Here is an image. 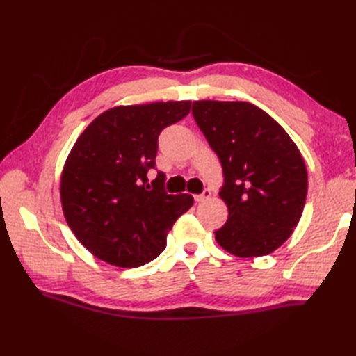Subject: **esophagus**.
<instances>
[{
  "label": "esophagus",
  "instance_id": "34e87169",
  "mask_svg": "<svg viewBox=\"0 0 356 356\" xmlns=\"http://www.w3.org/2000/svg\"><path fill=\"white\" fill-rule=\"evenodd\" d=\"M211 197V190H203V193L202 194H197V195H194V199H195V202H205V200H208Z\"/></svg>",
  "mask_w": 356,
  "mask_h": 356
}]
</instances>
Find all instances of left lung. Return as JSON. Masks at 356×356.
<instances>
[{
    "instance_id": "1",
    "label": "left lung",
    "mask_w": 356,
    "mask_h": 356,
    "mask_svg": "<svg viewBox=\"0 0 356 356\" xmlns=\"http://www.w3.org/2000/svg\"><path fill=\"white\" fill-rule=\"evenodd\" d=\"M193 116L220 159L222 200L228 220L216 231L237 257L274 252L292 236L303 214L307 170L283 127L249 102L195 101Z\"/></svg>"
}]
</instances>
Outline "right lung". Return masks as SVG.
<instances>
[{
	"label": "right lung",
	"instance_id": "right-lung-1",
	"mask_svg": "<svg viewBox=\"0 0 356 356\" xmlns=\"http://www.w3.org/2000/svg\"><path fill=\"white\" fill-rule=\"evenodd\" d=\"M191 101L119 105L97 116L74 142L61 176L65 220L87 251L119 268H138L166 246L190 194H166L165 174L149 186L157 139L184 119Z\"/></svg>",
	"mask_w": 356,
	"mask_h": 356
}]
</instances>
